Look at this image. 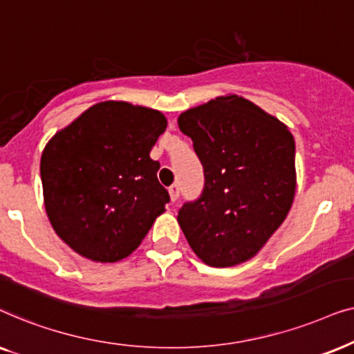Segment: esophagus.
Here are the masks:
<instances>
[{
	"instance_id": "obj_1",
	"label": "esophagus",
	"mask_w": 354,
	"mask_h": 354,
	"mask_svg": "<svg viewBox=\"0 0 354 354\" xmlns=\"http://www.w3.org/2000/svg\"><path fill=\"white\" fill-rule=\"evenodd\" d=\"M168 192H169V199H171V202H174L178 199V196H180V187H178V185L169 186Z\"/></svg>"
}]
</instances>
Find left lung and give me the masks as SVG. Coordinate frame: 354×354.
I'll list each match as a JSON object with an SVG mask.
<instances>
[{"mask_svg": "<svg viewBox=\"0 0 354 354\" xmlns=\"http://www.w3.org/2000/svg\"><path fill=\"white\" fill-rule=\"evenodd\" d=\"M178 126L194 142L205 174L201 199L178 214L187 243L210 267L249 261L295 201L293 134L279 118L234 93L183 111Z\"/></svg>", "mask_w": 354, "mask_h": 354, "instance_id": "8db88e82", "label": "left lung"}]
</instances>
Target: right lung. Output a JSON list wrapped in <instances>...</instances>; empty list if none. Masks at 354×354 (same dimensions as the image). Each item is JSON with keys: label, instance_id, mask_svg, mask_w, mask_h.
Returning a JSON list of instances; mask_svg holds the SVG:
<instances>
[{"label": "right lung", "instance_id": "obj_1", "mask_svg": "<svg viewBox=\"0 0 354 354\" xmlns=\"http://www.w3.org/2000/svg\"><path fill=\"white\" fill-rule=\"evenodd\" d=\"M167 124L153 108L106 100L46 142L40 158L46 215L79 256L122 261L163 214L169 196L150 150Z\"/></svg>", "mask_w": 354, "mask_h": 354}]
</instances>
